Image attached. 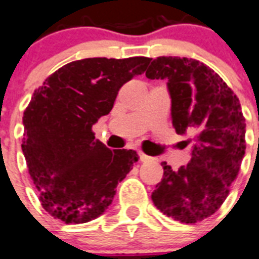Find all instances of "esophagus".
Listing matches in <instances>:
<instances>
[{"label": "esophagus", "mask_w": 259, "mask_h": 259, "mask_svg": "<svg viewBox=\"0 0 259 259\" xmlns=\"http://www.w3.org/2000/svg\"><path fill=\"white\" fill-rule=\"evenodd\" d=\"M138 154H140V159L142 161V162H146V161H149V159H150V157L145 154V153H142V151H140Z\"/></svg>", "instance_id": "esophagus-1"}]
</instances>
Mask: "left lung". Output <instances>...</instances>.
Wrapping results in <instances>:
<instances>
[{"label": "left lung", "instance_id": "1", "mask_svg": "<svg viewBox=\"0 0 259 259\" xmlns=\"http://www.w3.org/2000/svg\"><path fill=\"white\" fill-rule=\"evenodd\" d=\"M146 77L167 79L174 129L194 134L190 162L177 171L162 162L151 199L167 217L195 224L220 209L238 176L246 149L241 104L213 69L193 58L158 57Z\"/></svg>", "mask_w": 259, "mask_h": 259}]
</instances>
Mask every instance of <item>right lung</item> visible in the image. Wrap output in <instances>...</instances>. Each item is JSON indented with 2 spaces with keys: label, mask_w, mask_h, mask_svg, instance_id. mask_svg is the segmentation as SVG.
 Returning <instances> with one entry per match:
<instances>
[{
  "label": "right lung",
  "mask_w": 259,
  "mask_h": 259,
  "mask_svg": "<svg viewBox=\"0 0 259 259\" xmlns=\"http://www.w3.org/2000/svg\"><path fill=\"white\" fill-rule=\"evenodd\" d=\"M149 62L148 57L73 61L34 90L24 111L21 146L42 207L52 217L85 224L110 206L138 154L110 150L92 127L110 113L121 86L142 74Z\"/></svg>",
  "instance_id": "right-lung-1"
}]
</instances>
